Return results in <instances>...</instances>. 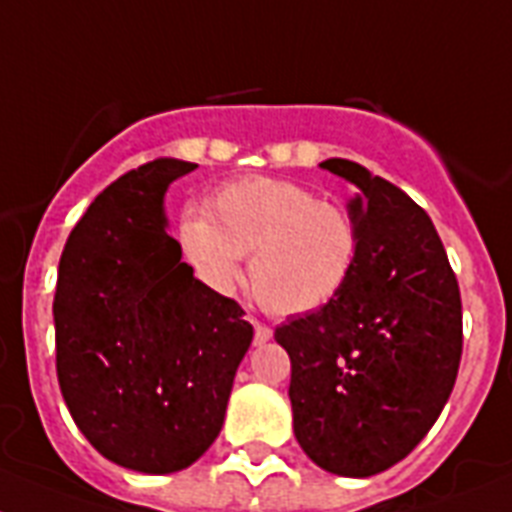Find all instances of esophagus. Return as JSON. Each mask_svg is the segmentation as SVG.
<instances>
[{"mask_svg":"<svg viewBox=\"0 0 512 512\" xmlns=\"http://www.w3.org/2000/svg\"><path fill=\"white\" fill-rule=\"evenodd\" d=\"M252 325H255V346H263V343H268L270 338H273V330L268 328V325H263V322L252 320Z\"/></svg>","mask_w":512,"mask_h":512,"instance_id":"esophagus-1","label":"esophagus"}]
</instances>
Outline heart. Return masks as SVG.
<instances>
[{
    "label": "heart",
    "mask_w": 512,
    "mask_h": 512,
    "mask_svg": "<svg viewBox=\"0 0 512 512\" xmlns=\"http://www.w3.org/2000/svg\"><path fill=\"white\" fill-rule=\"evenodd\" d=\"M182 247L216 291H234L249 257V291L276 317L328 307L349 283L359 231L343 208L286 179L249 176L216 192L210 213H190Z\"/></svg>",
    "instance_id": "b5f03b06"
}]
</instances>
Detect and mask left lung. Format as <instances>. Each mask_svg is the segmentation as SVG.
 <instances>
[{"label":"left lung","instance_id":"obj_1","mask_svg":"<svg viewBox=\"0 0 512 512\" xmlns=\"http://www.w3.org/2000/svg\"><path fill=\"white\" fill-rule=\"evenodd\" d=\"M359 257L328 307L276 328L291 359L294 435L320 468L375 476L403 461L453 393L463 351L458 281L419 205L346 158Z\"/></svg>","mask_w":512,"mask_h":512}]
</instances>
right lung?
I'll return each instance as SVG.
<instances>
[{
  "instance_id": "add662e5",
  "label": "right lung",
  "mask_w": 512,
  "mask_h": 512,
  "mask_svg": "<svg viewBox=\"0 0 512 512\" xmlns=\"http://www.w3.org/2000/svg\"><path fill=\"white\" fill-rule=\"evenodd\" d=\"M197 163L156 158L90 203L59 260L57 377L77 429L143 474L182 471L213 445L252 343L244 309L192 276L163 195Z\"/></svg>"
}]
</instances>
